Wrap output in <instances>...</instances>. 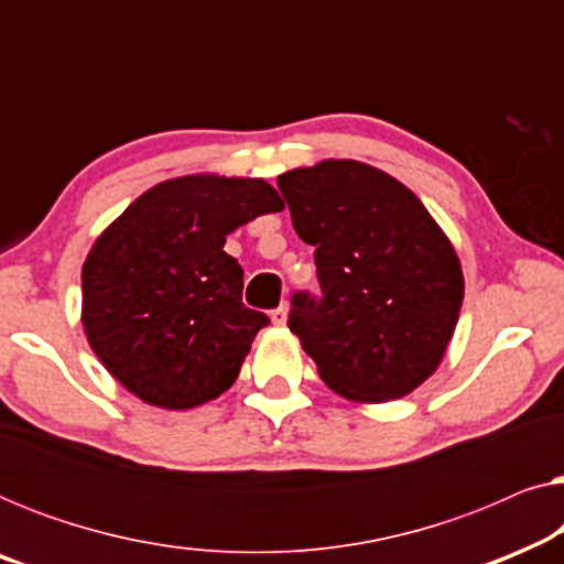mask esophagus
<instances>
[{"label": "esophagus", "mask_w": 564, "mask_h": 564, "mask_svg": "<svg viewBox=\"0 0 564 564\" xmlns=\"http://www.w3.org/2000/svg\"><path fill=\"white\" fill-rule=\"evenodd\" d=\"M288 313H290L288 303H282L280 307H274L272 311V321L276 323V326H284V323H288Z\"/></svg>", "instance_id": "34e87169"}]
</instances>
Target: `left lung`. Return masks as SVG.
<instances>
[{
  "instance_id": "obj_1",
  "label": "left lung",
  "mask_w": 564,
  "mask_h": 564,
  "mask_svg": "<svg viewBox=\"0 0 564 564\" xmlns=\"http://www.w3.org/2000/svg\"><path fill=\"white\" fill-rule=\"evenodd\" d=\"M276 187L315 246L321 295L295 292L288 326L321 380L359 403L413 392L442 361L465 297L449 238L405 184L361 161L292 169Z\"/></svg>"
}]
</instances>
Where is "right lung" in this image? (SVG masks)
Segmentation results:
<instances>
[{"mask_svg":"<svg viewBox=\"0 0 564 564\" xmlns=\"http://www.w3.org/2000/svg\"><path fill=\"white\" fill-rule=\"evenodd\" d=\"M284 203L264 180L195 174L143 192L82 269L91 351L145 403L184 411L236 382L264 313L243 305L226 236Z\"/></svg>","mask_w":564,"mask_h":564,"instance_id":"1","label":"right lung"}]
</instances>
